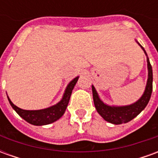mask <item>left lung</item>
<instances>
[{
	"instance_id": "1",
	"label": "left lung",
	"mask_w": 158,
	"mask_h": 158,
	"mask_svg": "<svg viewBox=\"0 0 158 158\" xmlns=\"http://www.w3.org/2000/svg\"><path fill=\"white\" fill-rule=\"evenodd\" d=\"M141 48L146 54V51L144 50L142 46H141ZM147 67H148V79H147L146 90L143 94V96H141V98L132 105L125 106H107L100 100L95 87L92 86L93 100H94V104L96 106V109L100 115L106 121L111 123H114V124L124 123L129 122L133 118H135L146 107V105L149 102L150 98L152 96L153 80L152 68V65H151L148 58H147Z\"/></svg>"
}]
</instances>
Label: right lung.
<instances>
[{
    "label": "right lung",
    "mask_w": 158,
    "mask_h": 158,
    "mask_svg": "<svg viewBox=\"0 0 158 158\" xmlns=\"http://www.w3.org/2000/svg\"><path fill=\"white\" fill-rule=\"evenodd\" d=\"M79 77H76L75 79H73L69 83V85L67 87V89L64 93V96L62 97V101L58 102L55 106H52L49 108L42 110H35V111H29V110H23L19 108L17 106H15L13 103L11 102V100L8 101L12 108L15 110L19 116L23 118L25 121H27L31 124L34 125H45L49 124L55 122L57 119H59L64 114L65 110L68 106V104L69 102V99L72 94V90L73 87L76 85V83L78 81Z\"/></svg>",
    "instance_id": "right-lung-1"
}]
</instances>
